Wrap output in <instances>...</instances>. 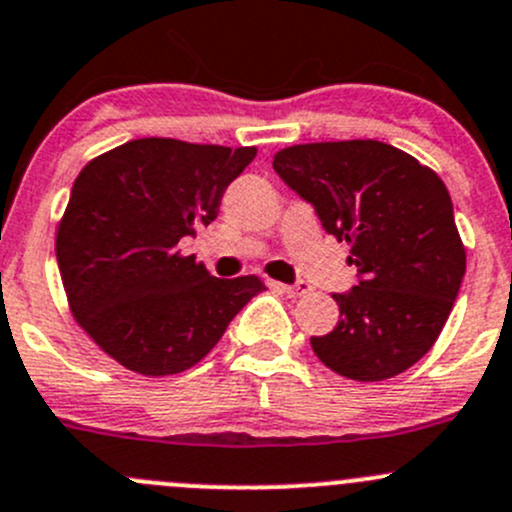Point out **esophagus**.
Listing matches in <instances>:
<instances>
[{
    "instance_id": "esophagus-1",
    "label": "esophagus",
    "mask_w": 512,
    "mask_h": 512,
    "mask_svg": "<svg viewBox=\"0 0 512 512\" xmlns=\"http://www.w3.org/2000/svg\"><path fill=\"white\" fill-rule=\"evenodd\" d=\"M277 289H282V292L289 294V297H304V294L309 292V285L304 280L294 282V285H277Z\"/></svg>"
}]
</instances>
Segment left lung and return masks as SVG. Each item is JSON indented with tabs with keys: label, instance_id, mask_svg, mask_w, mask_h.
<instances>
[{
	"label": "left lung",
	"instance_id": "obj_1",
	"mask_svg": "<svg viewBox=\"0 0 512 512\" xmlns=\"http://www.w3.org/2000/svg\"><path fill=\"white\" fill-rule=\"evenodd\" d=\"M272 168L319 223L352 245L359 285L334 292L339 322L312 349L354 381H384L414 366L441 334L466 275V247L443 180L381 141L304 143Z\"/></svg>",
	"mask_w": 512,
	"mask_h": 512
}]
</instances>
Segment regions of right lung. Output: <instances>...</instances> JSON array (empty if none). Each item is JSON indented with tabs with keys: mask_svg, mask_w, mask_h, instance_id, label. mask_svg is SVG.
<instances>
[{
	"mask_svg": "<svg viewBox=\"0 0 512 512\" xmlns=\"http://www.w3.org/2000/svg\"><path fill=\"white\" fill-rule=\"evenodd\" d=\"M257 148L138 138L91 160L56 232L69 307L111 359L146 376L198 364L257 277L218 280L180 245L218 218L227 185Z\"/></svg>",
	"mask_w": 512,
	"mask_h": 512,
	"instance_id": "right-lung-1",
	"label": "right lung"
}]
</instances>
